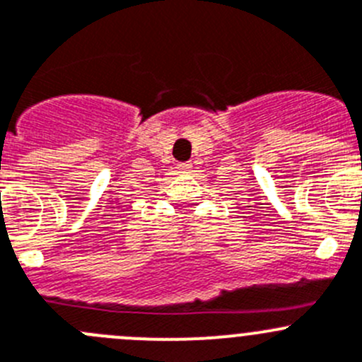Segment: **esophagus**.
<instances>
[{"label":"esophagus","mask_w":362,"mask_h":362,"mask_svg":"<svg viewBox=\"0 0 362 362\" xmlns=\"http://www.w3.org/2000/svg\"><path fill=\"white\" fill-rule=\"evenodd\" d=\"M190 168H192V165L188 163V161H187V163H179V165H177V170H179V172H183V174H187V172H190Z\"/></svg>","instance_id":"1"}]
</instances>
